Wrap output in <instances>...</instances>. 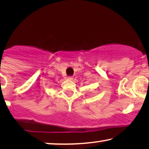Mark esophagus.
I'll use <instances>...</instances> for the list:
<instances>
[{"instance_id": "obj_1", "label": "esophagus", "mask_w": 149, "mask_h": 149, "mask_svg": "<svg viewBox=\"0 0 149 149\" xmlns=\"http://www.w3.org/2000/svg\"><path fill=\"white\" fill-rule=\"evenodd\" d=\"M68 79H70V80H72L73 79V77L72 76H68Z\"/></svg>"}]
</instances>
